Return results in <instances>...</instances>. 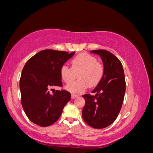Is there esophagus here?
<instances>
[{
	"instance_id": "1",
	"label": "esophagus",
	"mask_w": 153,
	"mask_h": 153,
	"mask_svg": "<svg viewBox=\"0 0 153 153\" xmlns=\"http://www.w3.org/2000/svg\"><path fill=\"white\" fill-rule=\"evenodd\" d=\"M77 97H78V95H76V94H72L71 95V98L72 99H75Z\"/></svg>"
}]
</instances>
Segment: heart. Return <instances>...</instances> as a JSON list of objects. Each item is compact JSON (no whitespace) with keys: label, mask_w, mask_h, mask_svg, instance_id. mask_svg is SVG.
<instances>
[{"label":"heart","mask_w":153,"mask_h":153,"mask_svg":"<svg viewBox=\"0 0 153 153\" xmlns=\"http://www.w3.org/2000/svg\"><path fill=\"white\" fill-rule=\"evenodd\" d=\"M79 74V79L72 82L75 78L76 74ZM61 78L67 84L66 88L72 93L82 92L88 85L94 86L98 84L104 74V67L97 59L91 55L82 53L75 57L71 61V69L66 65L60 68Z\"/></svg>","instance_id":"1"}]
</instances>
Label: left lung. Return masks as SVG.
I'll return each mask as SVG.
<instances>
[{
  "label": "left lung",
  "instance_id": "left-lung-1",
  "mask_svg": "<svg viewBox=\"0 0 153 153\" xmlns=\"http://www.w3.org/2000/svg\"><path fill=\"white\" fill-rule=\"evenodd\" d=\"M99 55L104 65L102 78L92 92L95 95H83L85 105L82 117L90 126L104 128L113 124L122 108L125 91L124 72L119 59L106 50H93Z\"/></svg>",
  "mask_w": 153,
  "mask_h": 153
}]
</instances>
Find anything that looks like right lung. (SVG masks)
<instances>
[{"label": "right lung", "mask_w": 153, "mask_h": 153, "mask_svg": "<svg viewBox=\"0 0 153 153\" xmlns=\"http://www.w3.org/2000/svg\"><path fill=\"white\" fill-rule=\"evenodd\" d=\"M74 52L42 50L27 61L20 79L21 103L27 117L40 126H49L60 117L71 100L65 90L50 94L54 86H62L60 68Z\"/></svg>", "instance_id": "obj_1"}]
</instances>
